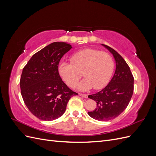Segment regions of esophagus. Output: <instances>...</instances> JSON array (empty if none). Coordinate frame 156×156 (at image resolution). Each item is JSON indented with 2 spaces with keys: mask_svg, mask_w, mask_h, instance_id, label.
I'll return each mask as SVG.
<instances>
[{
  "mask_svg": "<svg viewBox=\"0 0 156 156\" xmlns=\"http://www.w3.org/2000/svg\"><path fill=\"white\" fill-rule=\"evenodd\" d=\"M79 96H81L83 98H88V94H79Z\"/></svg>",
  "mask_w": 156,
  "mask_h": 156,
  "instance_id": "1",
  "label": "esophagus"
}]
</instances>
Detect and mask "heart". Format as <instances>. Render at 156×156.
<instances>
[{"label":"heart","mask_w":156,"mask_h":156,"mask_svg":"<svg viewBox=\"0 0 156 156\" xmlns=\"http://www.w3.org/2000/svg\"><path fill=\"white\" fill-rule=\"evenodd\" d=\"M72 63L61 62L58 73L70 87H75L82 76L85 77L78 84L81 90L92 87L99 90L105 87L114 70V60L107 52L88 48L74 53L71 57Z\"/></svg>","instance_id":"1"}]
</instances>
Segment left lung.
Segmentation results:
<instances>
[{
    "label": "left lung",
    "mask_w": 156,
    "mask_h": 156,
    "mask_svg": "<svg viewBox=\"0 0 156 156\" xmlns=\"http://www.w3.org/2000/svg\"><path fill=\"white\" fill-rule=\"evenodd\" d=\"M111 53L116 61V70L107 85L101 91L89 95L96 101L97 108L88 112L92 119L107 121L119 116L128 105L133 93L134 78L129 66L117 52L109 46L102 44Z\"/></svg>",
    "instance_id": "8db88e82"
}]
</instances>
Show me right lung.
I'll return each instance as SVG.
<instances>
[{
  "mask_svg": "<svg viewBox=\"0 0 156 156\" xmlns=\"http://www.w3.org/2000/svg\"><path fill=\"white\" fill-rule=\"evenodd\" d=\"M72 48L65 42H54L37 52L23 68L21 93L26 106L37 119L54 120L62 116L69 99L77 93L61 79L58 64Z\"/></svg>",
  "mask_w": 156,
  "mask_h": 156,
  "instance_id": "obj_1",
  "label": "right lung"
}]
</instances>
